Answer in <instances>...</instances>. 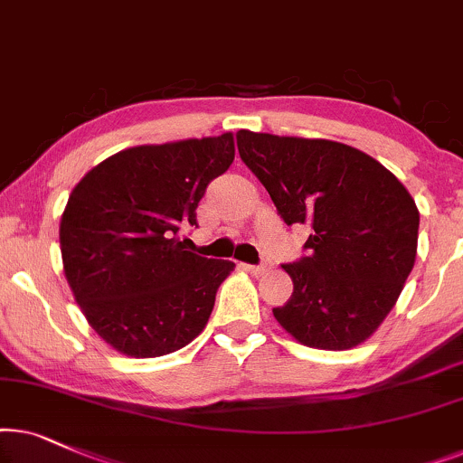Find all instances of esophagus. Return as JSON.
<instances>
[{
  "mask_svg": "<svg viewBox=\"0 0 463 463\" xmlns=\"http://www.w3.org/2000/svg\"><path fill=\"white\" fill-rule=\"evenodd\" d=\"M243 269L245 270H250L251 275H264L267 273V270L270 269V264H267V262H262V264H243Z\"/></svg>",
  "mask_w": 463,
  "mask_h": 463,
  "instance_id": "obj_1",
  "label": "esophagus"
}]
</instances>
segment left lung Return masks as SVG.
<instances>
[{"label":"left lung","mask_w":463,"mask_h":463,"mask_svg":"<svg viewBox=\"0 0 463 463\" xmlns=\"http://www.w3.org/2000/svg\"><path fill=\"white\" fill-rule=\"evenodd\" d=\"M237 147L288 226L313 228L283 270L294 292L273 316L296 341L343 351L393 309L417 256L419 212L379 160L328 139L237 133Z\"/></svg>","instance_id":"left-lung-1"}]
</instances>
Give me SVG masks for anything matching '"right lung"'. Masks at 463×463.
I'll return each mask as SVG.
<instances>
[{
	"label": "right lung",
	"mask_w": 463,
	"mask_h": 463,
	"mask_svg": "<svg viewBox=\"0 0 463 463\" xmlns=\"http://www.w3.org/2000/svg\"><path fill=\"white\" fill-rule=\"evenodd\" d=\"M235 160L232 133L135 146L90 169L61 218L63 270L92 330L120 354H174L201 335L235 264L186 250L209 182Z\"/></svg>",
	"instance_id": "add662e5"
}]
</instances>
